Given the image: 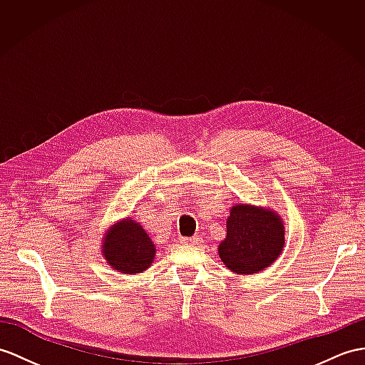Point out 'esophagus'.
I'll list each match as a JSON object with an SVG mask.
<instances>
[{
    "instance_id": "34e87169",
    "label": "esophagus",
    "mask_w": 365,
    "mask_h": 365,
    "mask_svg": "<svg viewBox=\"0 0 365 365\" xmlns=\"http://www.w3.org/2000/svg\"><path fill=\"white\" fill-rule=\"evenodd\" d=\"M182 243L184 245H200L201 243V238L200 237H184L182 238Z\"/></svg>"
}]
</instances>
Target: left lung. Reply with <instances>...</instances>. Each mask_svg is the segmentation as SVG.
<instances>
[{
	"instance_id": "8db88e82",
	"label": "left lung",
	"mask_w": 365,
	"mask_h": 365,
	"mask_svg": "<svg viewBox=\"0 0 365 365\" xmlns=\"http://www.w3.org/2000/svg\"><path fill=\"white\" fill-rule=\"evenodd\" d=\"M227 235L218 246L220 259L235 274H255L269 266L285 245L280 217L263 207L238 204L227 218Z\"/></svg>"
}]
</instances>
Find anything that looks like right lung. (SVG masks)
Instances as JSON below:
<instances>
[{"label": "right lung", "mask_w": 365, "mask_h": 365, "mask_svg": "<svg viewBox=\"0 0 365 365\" xmlns=\"http://www.w3.org/2000/svg\"><path fill=\"white\" fill-rule=\"evenodd\" d=\"M155 245L135 220L115 225L105 237L103 255L115 271L138 274L147 269L155 259Z\"/></svg>", "instance_id": "obj_1"}]
</instances>
